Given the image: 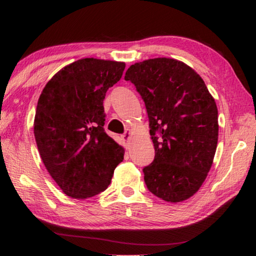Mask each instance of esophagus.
Returning <instances> with one entry per match:
<instances>
[{"instance_id": "obj_1", "label": "esophagus", "mask_w": 256, "mask_h": 256, "mask_svg": "<svg viewBox=\"0 0 256 256\" xmlns=\"http://www.w3.org/2000/svg\"><path fill=\"white\" fill-rule=\"evenodd\" d=\"M122 138H123V140H124V142H125V144L128 146L130 138H131V131H130V130H126V131H125V133L123 134Z\"/></svg>"}]
</instances>
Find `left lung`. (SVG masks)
Instances as JSON below:
<instances>
[{"instance_id":"1","label":"left lung","mask_w":256,"mask_h":256,"mask_svg":"<svg viewBox=\"0 0 256 256\" xmlns=\"http://www.w3.org/2000/svg\"><path fill=\"white\" fill-rule=\"evenodd\" d=\"M124 79L136 86L149 118L154 159L144 168L148 190L167 202L196 194L214 162L218 110L204 81L174 58L136 63Z\"/></svg>"}]
</instances>
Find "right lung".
I'll list each match as a JSON object with an SVG mask.
<instances>
[{
	"label": "right lung",
	"instance_id": "add662e5",
	"mask_svg": "<svg viewBox=\"0 0 256 256\" xmlns=\"http://www.w3.org/2000/svg\"><path fill=\"white\" fill-rule=\"evenodd\" d=\"M125 63L82 58L47 82L38 99L34 133L38 151L66 196L86 198L110 185L124 149L104 128V99Z\"/></svg>",
	"mask_w": 256,
	"mask_h": 256
}]
</instances>
